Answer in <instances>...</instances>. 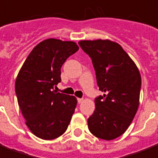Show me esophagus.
I'll list each match as a JSON object with an SVG mask.
<instances>
[{
	"label": "esophagus",
	"instance_id": "obj_1",
	"mask_svg": "<svg viewBox=\"0 0 158 158\" xmlns=\"http://www.w3.org/2000/svg\"><path fill=\"white\" fill-rule=\"evenodd\" d=\"M77 101H78V103H81L82 102H83V101H84V99H83V98H77Z\"/></svg>",
	"mask_w": 158,
	"mask_h": 158
}]
</instances>
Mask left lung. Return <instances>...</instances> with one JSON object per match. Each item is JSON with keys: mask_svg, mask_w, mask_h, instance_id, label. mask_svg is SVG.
<instances>
[{"mask_svg": "<svg viewBox=\"0 0 158 158\" xmlns=\"http://www.w3.org/2000/svg\"><path fill=\"white\" fill-rule=\"evenodd\" d=\"M92 60L97 84L104 94L95 98L89 129L101 139L113 140L125 132L139 105L142 79L135 63L122 46L108 40H81Z\"/></svg>", "mask_w": 158, "mask_h": 158, "instance_id": "8db88e82", "label": "left lung"}]
</instances>
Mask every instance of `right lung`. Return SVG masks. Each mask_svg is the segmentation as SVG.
Masks as SVG:
<instances>
[{"label":"right lung","instance_id":"right-lung-1","mask_svg":"<svg viewBox=\"0 0 158 158\" xmlns=\"http://www.w3.org/2000/svg\"><path fill=\"white\" fill-rule=\"evenodd\" d=\"M79 50L73 41L48 39L38 44L23 64L15 80V94L29 129L44 140L65 132L77 105L74 96L54 90L61 67Z\"/></svg>","mask_w":158,"mask_h":158}]
</instances>
